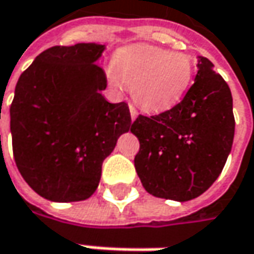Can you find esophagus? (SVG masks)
Instances as JSON below:
<instances>
[{"mask_svg":"<svg viewBox=\"0 0 254 254\" xmlns=\"http://www.w3.org/2000/svg\"><path fill=\"white\" fill-rule=\"evenodd\" d=\"M129 111H130V119H132V121H135L136 117H137V110H136L132 104H129Z\"/></svg>","mask_w":254,"mask_h":254,"instance_id":"34e87169","label":"esophagus"}]
</instances>
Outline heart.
Returning a JSON list of instances; mask_svg holds the SVG:
<instances>
[{
  "label": "heart",
  "mask_w": 254,
  "mask_h": 254,
  "mask_svg": "<svg viewBox=\"0 0 254 254\" xmlns=\"http://www.w3.org/2000/svg\"><path fill=\"white\" fill-rule=\"evenodd\" d=\"M112 80L130 87L132 97L143 110L159 112L176 105L194 74L192 56L154 46H135L114 59Z\"/></svg>",
  "instance_id": "heart-1"
}]
</instances>
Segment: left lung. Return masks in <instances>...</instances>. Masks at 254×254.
<instances>
[{
	"label": "left lung",
	"mask_w": 254,
	"mask_h": 254,
	"mask_svg": "<svg viewBox=\"0 0 254 254\" xmlns=\"http://www.w3.org/2000/svg\"><path fill=\"white\" fill-rule=\"evenodd\" d=\"M139 139L135 169L154 197L190 201L214 184L235 135L232 94L214 64L199 57L195 81L184 98L162 114L133 121Z\"/></svg>",
	"instance_id": "8db88e82"
}]
</instances>
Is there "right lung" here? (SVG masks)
I'll return each instance as SVG.
<instances>
[{"mask_svg":"<svg viewBox=\"0 0 254 254\" xmlns=\"http://www.w3.org/2000/svg\"><path fill=\"white\" fill-rule=\"evenodd\" d=\"M102 50L95 43L46 49L15 87L13 159L29 187L50 201L91 197L102 162L130 127L127 102L111 104L101 94L107 87L97 64Z\"/></svg>","mask_w":254,"mask_h":254,"instance_id":"add662e5","label":"right lung"}]
</instances>
